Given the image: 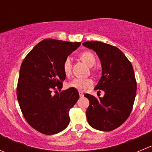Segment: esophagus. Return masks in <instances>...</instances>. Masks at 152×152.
Masks as SVG:
<instances>
[{"instance_id": "1", "label": "esophagus", "mask_w": 152, "mask_h": 152, "mask_svg": "<svg viewBox=\"0 0 152 152\" xmlns=\"http://www.w3.org/2000/svg\"><path fill=\"white\" fill-rule=\"evenodd\" d=\"M79 96H80V97H82L84 96V94L82 92H81V91H79Z\"/></svg>"}]
</instances>
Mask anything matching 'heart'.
I'll use <instances>...</instances> for the list:
<instances>
[{
    "label": "heart",
    "instance_id": "obj_1",
    "mask_svg": "<svg viewBox=\"0 0 152 152\" xmlns=\"http://www.w3.org/2000/svg\"><path fill=\"white\" fill-rule=\"evenodd\" d=\"M79 58L89 67H93L96 64V58L94 54L90 51H84L79 54ZM63 71L67 76L71 74L72 72V62L70 58L64 59L62 65ZM94 85V82L91 79H81L75 78L73 80L67 84V88H74L79 91H85L88 88H91Z\"/></svg>",
    "mask_w": 152,
    "mask_h": 152
}]
</instances>
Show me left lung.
<instances>
[{"label": "left lung", "mask_w": 152, "mask_h": 152, "mask_svg": "<svg viewBox=\"0 0 152 152\" xmlns=\"http://www.w3.org/2000/svg\"><path fill=\"white\" fill-rule=\"evenodd\" d=\"M82 45L95 51L99 58L102 76L94 89L104 92V96L99 99L85 94L90 102L87 120L94 129L113 131L126 122L133 107L137 92L133 67L116 47L100 42H86Z\"/></svg>", "instance_id": "1"}]
</instances>
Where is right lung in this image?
Instances as JSON below:
<instances>
[{
  "label": "right lung",
  "instance_id": "1",
  "mask_svg": "<svg viewBox=\"0 0 152 152\" xmlns=\"http://www.w3.org/2000/svg\"><path fill=\"white\" fill-rule=\"evenodd\" d=\"M80 42L47 39L26 55L20 68L17 98L25 120L38 132L55 134L70 123L69 110L79 99V92L68 88L61 91L66 75L63 62Z\"/></svg>",
  "mask_w": 152,
  "mask_h": 152
}]
</instances>
